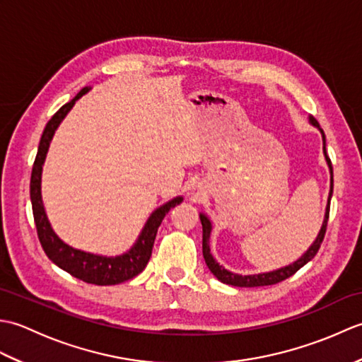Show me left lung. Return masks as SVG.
<instances>
[{"mask_svg":"<svg viewBox=\"0 0 362 362\" xmlns=\"http://www.w3.org/2000/svg\"><path fill=\"white\" fill-rule=\"evenodd\" d=\"M311 122L316 127H319V122L310 118ZM320 129V127H319ZM322 132V138H324V153H325V158H327V163L329 166V173H332V189H329V197H328V205H327V213H325V219H324V224H322V228L319 232V236L316 238V241L308 249V252L305 253L302 258H298L296 263H292L286 267H281L279 271H274V272H267V274H258V275H238L227 271L222 266H219L214 258L211 257L210 253V232H211V224L209 218L205 216V214H201V222H202V252H204V258H205V263L209 266V269L211 271V274L216 276V279L222 283L226 284H232V286H238V288H257V286H269V284H276L283 280L289 279V276L294 275L300 267H303L308 261H311L314 257H316V253L320 249V244L324 241L325 238V232H327V224H328V216H329V199H332L333 194V166H332V160L327 156V149H325V135H324V130L320 129Z\"/></svg>","mask_w":362,"mask_h":362,"instance_id":"left-lung-1","label":"left lung"}]
</instances>
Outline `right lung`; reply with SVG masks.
Here are the masks:
<instances>
[{
    "label": "right lung",
    "instance_id": "right-lung-1",
    "mask_svg": "<svg viewBox=\"0 0 362 362\" xmlns=\"http://www.w3.org/2000/svg\"><path fill=\"white\" fill-rule=\"evenodd\" d=\"M88 90V87H83L70 103L60 107V109L52 115L48 124H46L43 135L40 138V143H38L33 174H30V202H33V214L37 227V235L46 257H48L54 264H57L60 269H64L68 274L76 276V279L86 283L98 284V286H109V284L127 281L130 279H134V276H136L140 272H143V269L148 264V261L152 255V247L153 243H156L157 230L161 224V221H163L169 210L182 202V197H175L163 206H160L158 210L153 211L134 247L121 257L109 258L93 255V253L73 249L64 241L59 240L57 235L52 232L48 218H46L43 210L40 194L42 165L45 161L46 152H48L51 138L54 132H56L57 126L60 124V121H62L65 118V115L71 110L74 103L78 101L83 93H87Z\"/></svg>",
    "mask_w": 362,
    "mask_h": 362
}]
</instances>
